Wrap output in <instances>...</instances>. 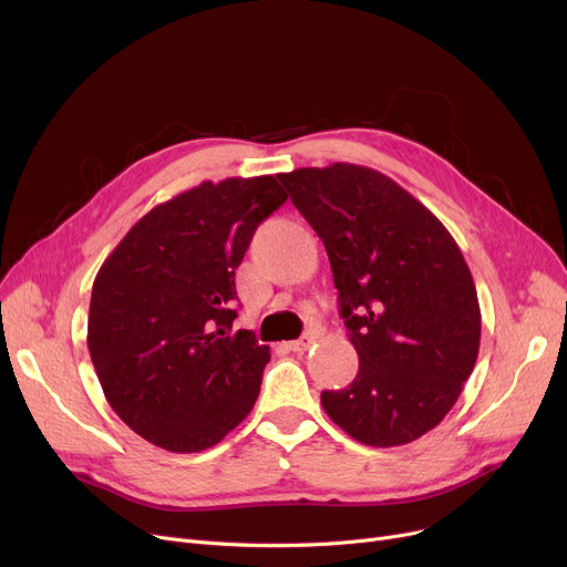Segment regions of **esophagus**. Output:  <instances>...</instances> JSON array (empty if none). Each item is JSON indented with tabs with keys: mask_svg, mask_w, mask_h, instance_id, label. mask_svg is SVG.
Listing matches in <instances>:
<instances>
[{
	"mask_svg": "<svg viewBox=\"0 0 567 567\" xmlns=\"http://www.w3.org/2000/svg\"><path fill=\"white\" fill-rule=\"evenodd\" d=\"M312 342H315V338H312L310 333H306V336H301L299 340H291V342H289V350H291V352H299V354H303L306 350H310V348H312Z\"/></svg>",
	"mask_w": 567,
	"mask_h": 567,
	"instance_id": "esophagus-1",
	"label": "esophagus"
}]
</instances>
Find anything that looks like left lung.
Returning a JSON list of instances; mask_svg holds the SVG:
<instances>
[{"label":"left lung","instance_id":"8db88e82","mask_svg":"<svg viewBox=\"0 0 567 567\" xmlns=\"http://www.w3.org/2000/svg\"><path fill=\"white\" fill-rule=\"evenodd\" d=\"M278 178L324 243L359 354L354 382L322 391V408L361 445H408L445 420L475 368L471 268L445 225L375 168L336 162Z\"/></svg>","mask_w":567,"mask_h":567}]
</instances>
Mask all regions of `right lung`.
Listing matches in <instances>:
<instances>
[{"label":"right lung","instance_id":"obj_1","mask_svg":"<svg viewBox=\"0 0 567 567\" xmlns=\"http://www.w3.org/2000/svg\"><path fill=\"white\" fill-rule=\"evenodd\" d=\"M285 202L274 176L204 181L145 213L96 274L94 371L115 414L153 445L204 452L250 414L270 352L231 329L234 276Z\"/></svg>","mask_w":567,"mask_h":567}]
</instances>
